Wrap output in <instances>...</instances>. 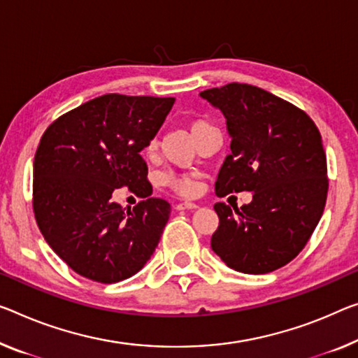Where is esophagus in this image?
Segmentation results:
<instances>
[{
    "mask_svg": "<svg viewBox=\"0 0 358 358\" xmlns=\"http://www.w3.org/2000/svg\"><path fill=\"white\" fill-rule=\"evenodd\" d=\"M198 205L194 201H182V203H178L176 205V210L178 211H182V210H196Z\"/></svg>",
    "mask_w": 358,
    "mask_h": 358,
    "instance_id": "34e87169",
    "label": "esophagus"
}]
</instances>
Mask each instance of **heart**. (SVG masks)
Here are the masks:
<instances>
[{
	"instance_id": "heart-1",
	"label": "heart",
	"mask_w": 358,
	"mask_h": 358,
	"mask_svg": "<svg viewBox=\"0 0 358 358\" xmlns=\"http://www.w3.org/2000/svg\"><path fill=\"white\" fill-rule=\"evenodd\" d=\"M206 128H211V124L206 122V120H194V122L190 123V133L192 136H195L200 133V131L206 129ZM153 147H155V142H150L148 144L147 150H153ZM162 182L169 187V189L174 190L176 194L179 195H194L196 189H198V184H196V179L194 174H176V173H166L163 174L162 178Z\"/></svg>"
}]
</instances>
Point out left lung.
<instances>
[{"mask_svg": "<svg viewBox=\"0 0 358 358\" xmlns=\"http://www.w3.org/2000/svg\"><path fill=\"white\" fill-rule=\"evenodd\" d=\"M200 97L221 110L232 139L216 195L252 192L240 210L214 205L219 227L211 248L234 271H277L299 255L325 210L322 136L302 110L261 87L230 83Z\"/></svg>", "mask_w": 358, "mask_h": 358, "instance_id": "left-lung-1", "label": "left lung"}]
</instances>
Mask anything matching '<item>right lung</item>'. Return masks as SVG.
Masks as SVG:
<instances>
[{"instance_id":"1","label":"right lung","mask_w":358,"mask_h":358,"mask_svg":"<svg viewBox=\"0 0 358 358\" xmlns=\"http://www.w3.org/2000/svg\"><path fill=\"white\" fill-rule=\"evenodd\" d=\"M174 97L106 94L70 110L43 134L33 162V211L54 252L76 273L117 283L145 266L171 206L149 198L131 210L111 200L128 185L148 196L150 144Z\"/></svg>"}]
</instances>
